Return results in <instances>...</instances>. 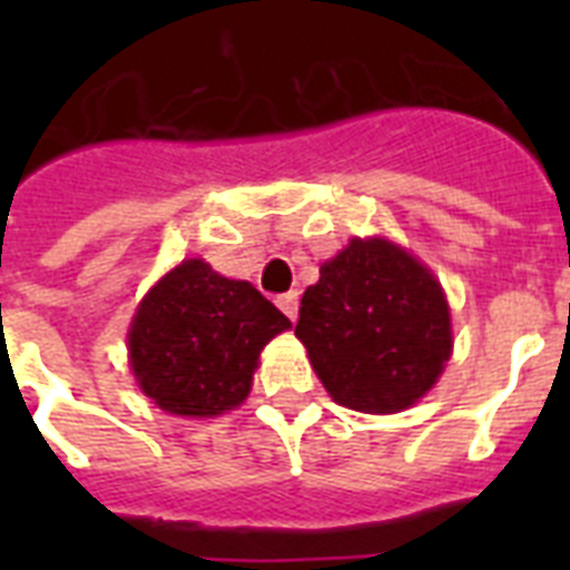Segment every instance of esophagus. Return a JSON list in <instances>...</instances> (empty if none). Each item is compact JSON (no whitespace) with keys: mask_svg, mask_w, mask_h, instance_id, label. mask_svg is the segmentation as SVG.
Masks as SVG:
<instances>
[{"mask_svg":"<svg viewBox=\"0 0 570 570\" xmlns=\"http://www.w3.org/2000/svg\"><path fill=\"white\" fill-rule=\"evenodd\" d=\"M275 304L281 307V311L289 316V320L295 322V316H298V293H284V295H277Z\"/></svg>","mask_w":570,"mask_h":570,"instance_id":"34e87169","label":"esophagus"}]
</instances>
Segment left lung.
<instances>
[{"label": "left lung", "mask_w": 570, "mask_h": 570, "mask_svg": "<svg viewBox=\"0 0 570 570\" xmlns=\"http://www.w3.org/2000/svg\"><path fill=\"white\" fill-rule=\"evenodd\" d=\"M295 334L334 402L366 414L414 405L452 352L441 284L387 239H352L320 268Z\"/></svg>", "instance_id": "8db88e82"}]
</instances>
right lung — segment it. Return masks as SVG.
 Wrapping results in <instances>:
<instances>
[{
	"instance_id": "1",
	"label": "right lung",
	"mask_w": 570,
	"mask_h": 570,
	"mask_svg": "<svg viewBox=\"0 0 570 570\" xmlns=\"http://www.w3.org/2000/svg\"><path fill=\"white\" fill-rule=\"evenodd\" d=\"M289 320L248 281L186 259L138 304L129 364L168 414L215 416L248 396L257 357Z\"/></svg>"
}]
</instances>
